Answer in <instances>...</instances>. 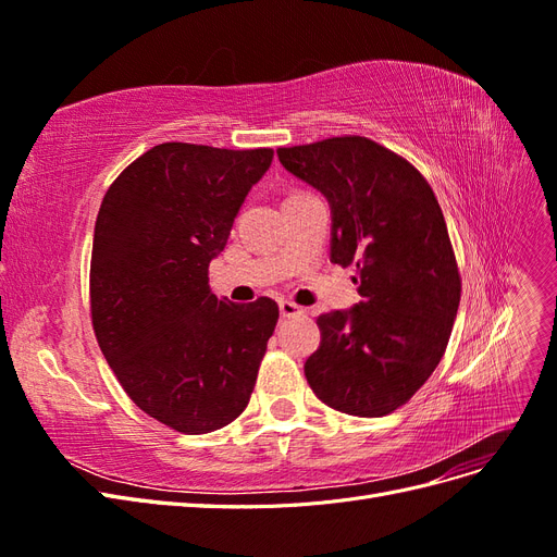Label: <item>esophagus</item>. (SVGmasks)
I'll list each match as a JSON object with an SVG mask.
<instances>
[{
  "mask_svg": "<svg viewBox=\"0 0 557 557\" xmlns=\"http://www.w3.org/2000/svg\"><path fill=\"white\" fill-rule=\"evenodd\" d=\"M278 311H281L283 318H293V315L305 313V309H301L299 305H295V301H290V299H281L278 301Z\"/></svg>",
  "mask_w": 557,
  "mask_h": 557,
  "instance_id": "esophagus-1",
  "label": "esophagus"
}]
</instances>
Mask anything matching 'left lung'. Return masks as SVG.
I'll list each match as a JSON object with an SVG mask.
<instances>
[{"mask_svg":"<svg viewBox=\"0 0 557 557\" xmlns=\"http://www.w3.org/2000/svg\"><path fill=\"white\" fill-rule=\"evenodd\" d=\"M281 164L332 207V262L352 264L360 305L318 315L305 364L327 407L379 418L407 404L444 358L462 281L430 183L385 146L346 134L278 148Z\"/></svg>","mask_w":557,"mask_h":557,"instance_id":"1","label":"left lung"}]
</instances>
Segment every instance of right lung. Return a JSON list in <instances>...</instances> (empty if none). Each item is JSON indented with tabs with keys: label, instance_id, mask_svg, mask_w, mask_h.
<instances>
[{
	"label": "right lung",
	"instance_id": "right-lung-1",
	"mask_svg": "<svg viewBox=\"0 0 557 557\" xmlns=\"http://www.w3.org/2000/svg\"><path fill=\"white\" fill-rule=\"evenodd\" d=\"M272 148L170 141L121 172L97 213L90 315L127 397L183 434L230 425L250 399L278 307L218 299L209 262L227 244Z\"/></svg>",
	"mask_w": 557,
	"mask_h": 557
}]
</instances>
